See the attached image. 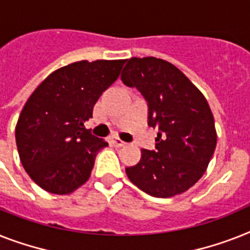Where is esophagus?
<instances>
[{"label": "esophagus", "instance_id": "1", "mask_svg": "<svg viewBox=\"0 0 250 250\" xmlns=\"http://www.w3.org/2000/svg\"><path fill=\"white\" fill-rule=\"evenodd\" d=\"M111 141H113L114 146H117V147H122V146L125 145V141H122V140L118 139V137H113V139H111Z\"/></svg>", "mask_w": 250, "mask_h": 250}]
</instances>
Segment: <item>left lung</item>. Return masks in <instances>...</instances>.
Returning <instances> with one entry per match:
<instances>
[{"mask_svg": "<svg viewBox=\"0 0 250 250\" xmlns=\"http://www.w3.org/2000/svg\"><path fill=\"white\" fill-rule=\"evenodd\" d=\"M125 62L122 82L143 95L147 103V125L158 129L155 149H141L140 162L125 168V173L149 195H178L204 174L216 149L210 107L171 62L153 56Z\"/></svg>", "mask_w": 250, "mask_h": 250, "instance_id": "obj_1", "label": "left lung"}]
</instances>
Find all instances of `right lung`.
I'll return each instance as SVG.
<instances>
[{"label": "right lung", "instance_id": "1", "mask_svg": "<svg viewBox=\"0 0 250 250\" xmlns=\"http://www.w3.org/2000/svg\"><path fill=\"white\" fill-rule=\"evenodd\" d=\"M123 64L73 62L52 72L30 95L16 125V146L24 169L43 190L64 195L90 178L97 153L107 143L86 129L84 122Z\"/></svg>", "mask_w": 250, "mask_h": 250}]
</instances>
